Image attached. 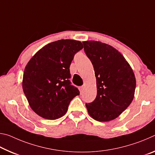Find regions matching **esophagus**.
Listing matches in <instances>:
<instances>
[{
    "label": "esophagus",
    "mask_w": 155,
    "mask_h": 155,
    "mask_svg": "<svg viewBox=\"0 0 155 155\" xmlns=\"http://www.w3.org/2000/svg\"><path fill=\"white\" fill-rule=\"evenodd\" d=\"M79 90L81 92H83L84 90V86H81V87H79Z\"/></svg>",
    "instance_id": "obj_1"
}]
</instances>
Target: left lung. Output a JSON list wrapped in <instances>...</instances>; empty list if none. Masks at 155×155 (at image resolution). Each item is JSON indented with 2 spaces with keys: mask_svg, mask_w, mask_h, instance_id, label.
I'll use <instances>...</instances> for the list:
<instances>
[{
  "mask_svg": "<svg viewBox=\"0 0 155 155\" xmlns=\"http://www.w3.org/2000/svg\"><path fill=\"white\" fill-rule=\"evenodd\" d=\"M83 44L96 78V99L85 104L88 114L96 121H111L133 101L136 87L134 72L122 54L113 46L97 41Z\"/></svg>",
  "mask_w": 155,
  "mask_h": 155,
  "instance_id": "8db88e82",
  "label": "left lung"
}]
</instances>
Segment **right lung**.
Listing matches in <instances>:
<instances>
[{"mask_svg":"<svg viewBox=\"0 0 155 155\" xmlns=\"http://www.w3.org/2000/svg\"><path fill=\"white\" fill-rule=\"evenodd\" d=\"M83 48L77 40L53 41L39 50L26 65L23 91L31 108L40 117L47 120L62 117L70 101L79 94L70 81V65Z\"/></svg>","mask_w":155,"mask_h":155,"instance_id":"right-lung-1","label":"right lung"}]
</instances>
